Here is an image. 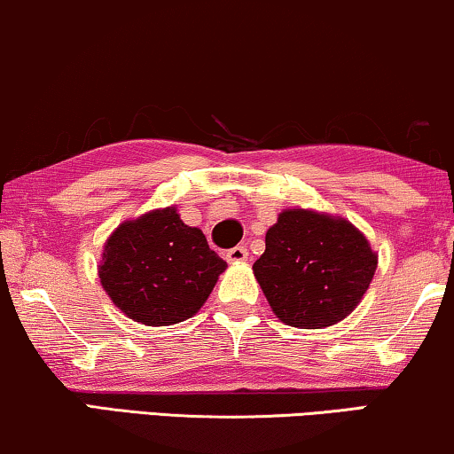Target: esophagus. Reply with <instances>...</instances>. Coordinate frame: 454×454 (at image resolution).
I'll return each mask as SVG.
<instances>
[{"mask_svg": "<svg viewBox=\"0 0 454 454\" xmlns=\"http://www.w3.org/2000/svg\"><path fill=\"white\" fill-rule=\"evenodd\" d=\"M247 259H248V251L245 247H234L226 253V261H228V263H232V265L245 263Z\"/></svg>", "mask_w": 454, "mask_h": 454, "instance_id": "34e87169", "label": "esophagus"}]
</instances>
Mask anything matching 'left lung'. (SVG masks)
<instances>
[{
    "mask_svg": "<svg viewBox=\"0 0 454 454\" xmlns=\"http://www.w3.org/2000/svg\"><path fill=\"white\" fill-rule=\"evenodd\" d=\"M379 254L341 215L292 207L265 234L253 273L279 321L298 329L340 323L360 304Z\"/></svg>",
    "mask_w": 454,
    "mask_h": 454,
    "instance_id": "1",
    "label": "left lung"
}]
</instances>
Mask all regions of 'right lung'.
<instances>
[{"label": "right lung", "instance_id": "add662e5", "mask_svg": "<svg viewBox=\"0 0 454 454\" xmlns=\"http://www.w3.org/2000/svg\"><path fill=\"white\" fill-rule=\"evenodd\" d=\"M226 267L206 234L184 224L170 206L114 228L105 242L98 278L123 315L148 327H166L193 317Z\"/></svg>", "mask_w": 454, "mask_h": 454}]
</instances>
